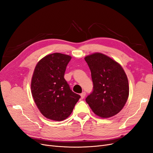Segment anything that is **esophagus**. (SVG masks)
I'll return each instance as SVG.
<instances>
[{
  "instance_id": "1",
  "label": "esophagus",
  "mask_w": 153,
  "mask_h": 153,
  "mask_svg": "<svg viewBox=\"0 0 153 153\" xmlns=\"http://www.w3.org/2000/svg\"><path fill=\"white\" fill-rule=\"evenodd\" d=\"M85 95H86L85 92H82V93L80 94V96H81V98H82V99H84V98H85Z\"/></svg>"
}]
</instances>
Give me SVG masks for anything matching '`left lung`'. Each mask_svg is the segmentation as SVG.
Instances as JSON below:
<instances>
[{
	"label": "left lung",
	"instance_id": "1",
	"mask_svg": "<svg viewBox=\"0 0 153 153\" xmlns=\"http://www.w3.org/2000/svg\"><path fill=\"white\" fill-rule=\"evenodd\" d=\"M91 72L93 88L86 102L93 112L102 118L118 114L129 96L127 76L117 62L106 55L96 53L85 57Z\"/></svg>",
	"mask_w": 153,
	"mask_h": 153
}]
</instances>
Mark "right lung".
<instances>
[{
    "label": "right lung",
    "mask_w": 153,
    "mask_h": 153,
    "mask_svg": "<svg viewBox=\"0 0 153 153\" xmlns=\"http://www.w3.org/2000/svg\"><path fill=\"white\" fill-rule=\"evenodd\" d=\"M71 59L60 53L47 55L37 64L32 76L31 91L35 103L45 117L53 121L69 117L80 98L64 78Z\"/></svg>",
    "instance_id": "obj_1"
}]
</instances>
